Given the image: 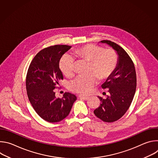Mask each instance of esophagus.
<instances>
[{
	"label": "esophagus",
	"instance_id": "esophagus-1",
	"mask_svg": "<svg viewBox=\"0 0 158 158\" xmlns=\"http://www.w3.org/2000/svg\"><path fill=\"white\" fill-rule=\"evenodd\" d=\"M79 98L80 99H82L84 100H87L89 98L88 96H83V95H79Z\"/></svg>",
	"mask_w": 158,
	"mask_h": 158
}]
</instances>
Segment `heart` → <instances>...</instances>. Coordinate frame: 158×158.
<instances>
[{
	"label": "heart",
	"instance_id": "obj_1",
	"mask_svg": "<svg viewBox=\"0 0 158 158\" xmlns=\"http://www.w3.org/2000/svg\"><path fill=\"white\" fill-rule=\"evenodd\" d=\"M75 54L79 58L90 62L87 75L77 76L69 84L71 91L84 94L91 93L93 87L101 80L107 79L113 73L118 64V55L111 49H104L94 44H87L77 48ZM75 60L70 56H65L60 62V68L67 77L75 73Z\"/></svg>",
	"mask_w": 158,
	"mask_h": 158
}]
</instances>
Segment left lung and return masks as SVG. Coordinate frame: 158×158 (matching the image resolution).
<instances>
[{
    "label": "left lung",
    "mask_w": 158,
    "mask_h": 158,
    "mask_svg": "<svg viewBox=\"0 0 158 158\" xmlns=\"http://www.w3.org/2000/svg\"><path fill=\"white\" fill-rule=\"evenodd\" d=\"M116 51L118 60L116 68L101 85L107 89L109 95L106 99L98 96L100 106L94 110V114L107 123L114 122L122 118L130 107L136 89V73L134 63L127 53L117 44L104 40Z\"/></svg>",
    "instance_id": "8db88e82"
}]
</instances>
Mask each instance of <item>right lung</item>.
<instances>
[{"mask_svg": "<svg viewBox=\"0 0 158 158\" xmlns=\"http://www.w3.org/2000/svg\"><path fill=\"white\" fill-rule=\"evenodd\" d=\"M71 46L55 45L39 51L32 59L26 76L29 100L37 114L49 123H57L69 115L76 96L65 93L62 98H56L57 87L62 73L59 61Z\"/></svg>", "mask_w": 158, "mask_h": 158, "instance_id": "right-lung-1", "label": "right lung"}]
</instances>
